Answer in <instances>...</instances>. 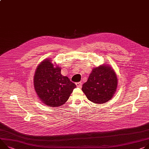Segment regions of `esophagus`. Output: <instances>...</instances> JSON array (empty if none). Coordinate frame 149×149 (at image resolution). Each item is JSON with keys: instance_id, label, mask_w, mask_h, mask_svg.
I'll return each mask as SVG.
<instances>
[{"instance_id": "obj_1", "label": "esophagus", "mask_w": 149, "mask_h": 149, "mask_svg": "<svg viewBox=\"0 0 149 149\" xmlns=\"http://www.w3.org/2000/svg\"><path fill=\"white\" fill-rule=\"evenodd\" d=\"M76 86L78 87V88H81V87H82V83H81V82H77V83H76Z\"/></svg>"}]
</instances>
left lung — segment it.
Returning a JSON list of instances; mask_svg holds the SVG:
<instances>
[{
  "label": "left lung",
  "instance_id": "obj_1",
  "mask_svg": "<svg viewBox=\"0 0 149 149\" xmlns=\"http://www.w3.org/2000/svg\"><path fill=\"white\" fill-rule=\"evenodd\" d=\"M117 85L115 72L109 65H102L93 68L82 89L89 100L94 103L102 104L112 98Z\"/></svg>",
  "mask_w": 149,
  "mask_h": 149
}]
</instances>
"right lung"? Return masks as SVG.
I'll return each mask as SVG.
<instances>
[{"label":"right lung","mask_w":149,"mask_h":149,"mask_svg":"<svg viewBox=\"0 0 149 149\" xmlns=\"http://www.w3.org/2000/svg\"><path fill=\"white\" fill-rule=\"evenodd\" d=\"M34 86L40 100L49 107L64 104L76 87L68 77L61 74L60 67H54L49 59L38 65L34 77Z\"/></svg>","instance_id":"obj_1"}]
</instances>
